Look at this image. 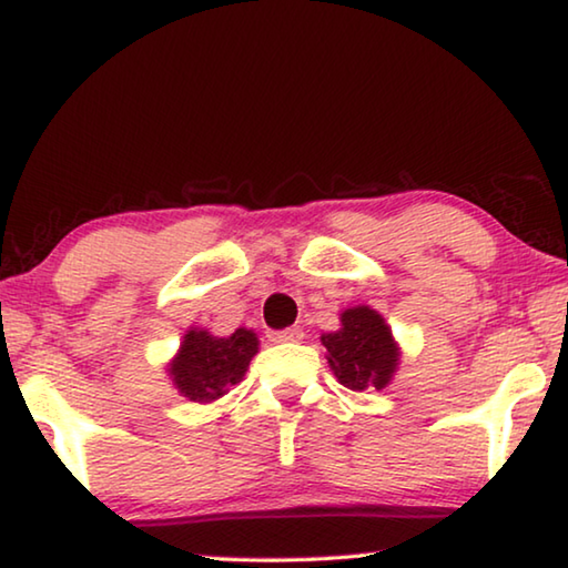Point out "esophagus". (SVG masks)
<instances>
[{"label": "esophagus", "mask_w": 568, "mask_h": 568, "mask_svg": "<svg viewBox=\"0 0 568 568\" xmlns=\"http://www.w3.org/2000/svg\"><path fill=\"white\" fill-rule=\"evenodd\" d=\"M267 338H271L273 343H297L305 338V333H303V328L293 325V328H285V331H271L267 333Z\"/></svg>", "instance_id": "1"}]
</instances>
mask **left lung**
I'll return each mask as SVG.
<instances>
[{
	"label": "left lung",
	"instance_id": "1",
	"mask_svg": "<svg viewBox=\"0 0 568 568\" xmlns=\"http://www.w3.org/2000/svg\"><path fill=\"white\" fill-rule=\"evenodd\" d=\"M325 358L341 386L351 390H383L400 365V345L390 325L371 305H353L341 313V328L323 333Z\"/></svg>",
	"mask_w": 568,
	"mask_h": 568
}]
</instances>
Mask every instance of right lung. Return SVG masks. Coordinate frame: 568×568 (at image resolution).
Masks as SVG:
<instances>
[{"label": "right lung", "mask_w": 568, "mask_h": 568, "mask_svg": "<svg viewBox=\"0 0 568 568\" xmlns=\"http://www.w3.org/2000/svg\"><path fill=\"white\" fill-rule=\"evenodd\" d=\"M257 351L261 341L247 328H237L220 338L207 328L192 325L182 335L180 348L165 371L180 396L195 403H213L243 381Z\"/></svg>", "instance_id": "add662e5"}]
</instances>
